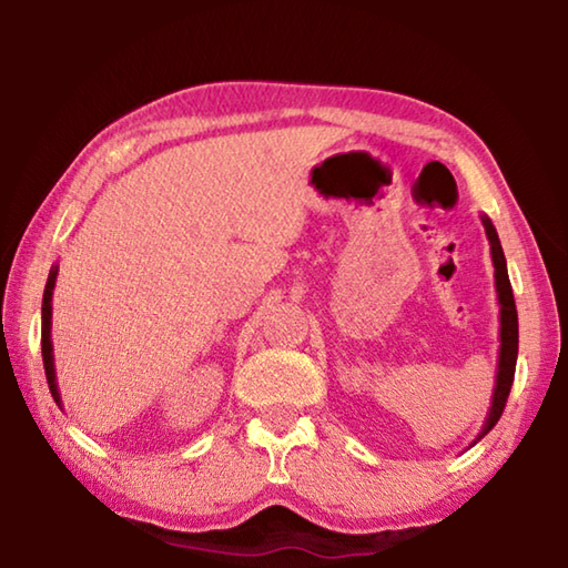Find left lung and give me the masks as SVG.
Masks as SVG:
<instances>
[{
    "label": "left lung",
    "instance_id": "1",
    "mask_svg": "<svg viewBox=\"0 0 568 568\" xmlns=\"http://www.w3.org/2000/svg\"><path fill=\"white\" fill-rule=\"evenodd\" d=\"M480 223H484L488 245H491L496 295H498V321H501V328H498V338H501V345H498V368H496V386H494V396H491V408H488L484 426H480L478 436L470 446H476L478 440L496 426L498 418H501L506 398H508V393H511V386H514L516 355H518V313H516V303H514L511 281H508V271H506L504 247H501V240H498V233H496L491 220H488L486 215H480Z\"/></svg>",
    "mask_w": 568,
    "mask_h": 568
}]
</instances>
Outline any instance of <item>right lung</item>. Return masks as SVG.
I'll return each mask as SVG.
<instances>
[{
	"instance_id": "add662e5",
	"label": "right lung",
	"mask_w": 568,
	"mask_h": 568,
	"mask_svg": "<svg viewBox=\"0 0 568 568\" xmlns=\"http://www.w3.org/2000/svg\"><path fill=\"white\" fill-rule=\"evenodd\" d=\"M57 271H60V265H52L50 277H47V285H44V297H42V361H44V373H47V383H50L52 398L57 406L62 408V396H60V388H57L54 348H52V295H54V283H57Z\"/></svg>"
}]
</instances>
